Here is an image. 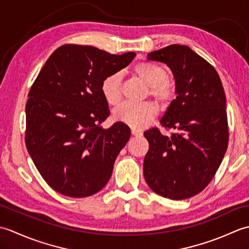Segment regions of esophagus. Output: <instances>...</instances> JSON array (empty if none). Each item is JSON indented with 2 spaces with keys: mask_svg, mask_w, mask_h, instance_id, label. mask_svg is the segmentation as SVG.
I'll use <instances>...</instances> for the list:
<instances>
[{
  "mask_svg": "<svg viewBox=\"0 0 249 249\" xmlns=\"http://www.w3.org/2000/svg\"><path fill=\"white\" fill-rule=\"evenodd\" d=\"M131 135H133V136H142V131L139 130V129L133 128V129H131Z\"/></svg>",
  "mask_w": 249,
  "mask_h": 249,
  "instance_id": "esophagus-1",
  "label": "esophagus"
}]
</instances>
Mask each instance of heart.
Listing matches in <instances>:
<instances>
[{
    "label": "heart",
    "instance_id": "obj_1",
    "mask_svg": "<svg viewBox=\"0 0 249 249\" xmlns=\"http://www.w3.org/2000/svg\"><path fill=\"white\" fill-rule=\"evenodd\" d=\"M134 72L151 88V95L158 102L167 103L171 99L172 91L167 83L169 72L166 68L151 62H141L134 67ZM121 80V72H113L106 77L102 82V94L106 102L111 106L118 105L122 99ZM155 115L156 108L151 103H124L113 110L114 121L133 128L144 127L155 118Z\"/></svg>",
    "mask_w": 249,
    "mask_h": 249
}]
</instances>
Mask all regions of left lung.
I'll return each mask as SVG.
<instances>
[{"label": "left lung", "mask_w": 249, "mask_h": 249, "mask_svg": "<svg viewBox=\"0 0 249 249\" xmlns=\"http://www.w3.org/2000/svg\"><path fill=\"white\" fill-rule=\"evenodd\" d=\"M147 60L165 63L176 81L173 99L160 119L178 133L146 130L149 151L143 174L150 188L169 199L193 197L208 186L228 146L226 95L215 68L184 45L150 52Z\"/></svg>", "instance_id": "left-lung-1"}]
</instances>
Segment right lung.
Wrapping results in <instances>:
<instances>
[{
  "instance_id": "obj_1",
  "label": "right lung",
  "mask_w": 249,
  "mask_h": 249,
  "mask_svg": "<svg viewBox=\"0 0 249 249\" xmlns=\"http://www.w3.org/2000/svg\"><path fill=\"white\" fill-rule=\"evenodd\" d=\"M135 52L116 55L92 46L64 45L41 68L25 106V144L51 188L67 197L98 193L130 137L126 124L99 126L110 111L100 87Z\"/></svg>"
}]
</instances>
